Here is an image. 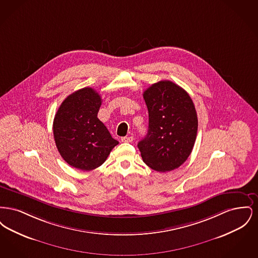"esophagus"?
<instances>
[{"mask_svg": "<svg viewBox=\"0 0 258 258\" xmlns=\"http://www.w3.org/2000/svg\"><path fill=\"white\" fill-rule=\"evenodd\" d=\"M122 142H125V143H131V142H133V140H134V137L133 136H124V137H122Z\"/></svg>", "mask_w": 258, "mask_h": 258, "instance_id": "34e87169", "label": "esophagus"}]
</instances>
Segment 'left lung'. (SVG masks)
<instances>
[{
	"label": "left lung",
	"instance_id": "obj_1",
	"mask_svg": "<svg viewBox=\"0 0 258 258\" xmlns=\"http://www.w3.org/2000/svg\"><path fill=\"white\" fill-rule=\"evenodd\" d=\"M149 112V130L138 142L143 161L152 169L167 172L180 167L190 155L197 139V110L183 88L168 80L143 93Z\"/></svg>",
	"mask_w": 258,
	"mask_h": 258
}]
</instances>
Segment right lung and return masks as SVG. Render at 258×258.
Instances as JSON below:
<instances>
[{"label": "right lung", "mask_w": 258, "mask_h": 258, "mask_svg": "<svg viewBox=\"0 0 258 258\" xmlns=\"http://www.w3.org/2000/svg\"><path fill=\"white\" fill-rule=\"evenodd\" d=\"M101 98L83 88L61 102L53 122V134L61 158L74 168L90 171L100 166L118 141L98 118Z\"/></svg>", "instance_id": "1"}]
</instances>
